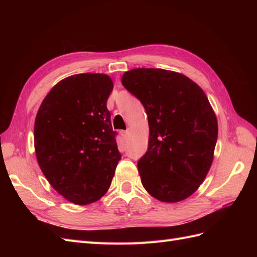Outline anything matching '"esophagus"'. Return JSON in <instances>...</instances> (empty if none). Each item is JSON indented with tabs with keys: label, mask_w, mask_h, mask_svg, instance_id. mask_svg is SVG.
<instances>
[{
	"label": "esophagus",
	"mask_w": 257,
	"mask_h": 257,
	"mask_svg": "<svg viewBox=\"0 0 257 257\" xmlns=\"http://www.w3.org/2000/svg\"><path fill=\"white\" fill-rule=\"evenodd\" d=\"M121 136H122V138L124 139V141H127L128 136H130V133H128L127 131H123V132H121Z\"/></svg>",
	"instance_id": "34e87169"
}]
</instances>
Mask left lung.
I'll return each instance as SVG.
<instances>
[{
  "label": "left lung",
  "instance_id": "8db88e82",
  "mask_svg": "<svg viewBox=\"0 0 257 257\" xmlns=\"http://www.w3.org/2000/svg\"><path fill=\"white\" fill-rule=\"evenodd\" d=\"M122 84L144 105L149 144L138 161L146 191L163 203L191 196L211 167L217 120L207 95L183 74L162 68H134Z\"/></svg>",
  "mask_w": 257,
  "mask_h": 257
}]
</instances>
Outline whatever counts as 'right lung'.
<instances>
[{"mask_svg":"<svg viewBox=\"0 0 257 257\" xmlns=\"http://www.w3.org/2000/svg\"><path fill=\"white\" fill-rule=\"evenodd\" d=\"M112 89L105 74L66 77L46 95L36 114L38 165L52 188L75 205L102 198L121 159L106 106Z\"/></svg>","mask_w":257,"mask_h":257,"instance_id":"1","label":"right lung"}]
</instances>
